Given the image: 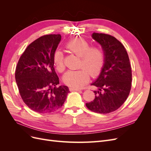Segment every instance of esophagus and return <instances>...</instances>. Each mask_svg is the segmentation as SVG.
<instances>
[{"label": "esophagus", "instance_id": "34e87169", "mask_svg": "<svg viewBox=\"0 0 151 151\" xmlns=\"http://www.w3.org/2000/svg\"><path fill=\"white\" fill-rule=\"evenodd\" d=\"M70 91H81L80 89H78V88H70Z\"/></svg>", "mask_w": 151, "mask_h": 151}]
</instances>
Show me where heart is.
<instances>
[{
  "label": "heart",
  "mask_w": 151,
  "mask_h": 151,
  "mask_svg": "<svg viewBox=\"0 0 151 151\" xmlns=\"http://www.w3.org/2000/svg\"><path fill=\"white\" fill-rule=\"evenodd\" d=\"M90 43L82 38L73 39L68 42L66 48L76 55L80 57L78 70H68L63 76V81L72 88H80L89 80V74L96 76L101 72L104 63V53L99 46L90 47ZM56 69L60 72L65 70L63 54L60 50H56L53 55Z\"/></svg>",
  "instance_id": "heart-1"
}]
</instances>
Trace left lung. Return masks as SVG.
<instances>
[{
    "label": "left lung",
    "instance_id": "obj_1",
    "mask_svg": "<svg viewBox=\"0 0 151 151\" xmlns=\"http://www.w3.org/2000/svg\"><path fill=\"white\" fill-rule=\"evenodd\" d=\"M93 38L101 45L104 63L98 79L91 85L95 98L86 104L95 113L106 114L119 108L129 96L132 86V69L124 46L114 36L93 33Z\"/></svg>",
    "mask_w": 151,
    "mask_h": 151
}]
</instances>
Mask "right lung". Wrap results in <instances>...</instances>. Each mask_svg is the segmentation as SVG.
<instances>
[{
  "label": "right lung",
  "instance_id": "add662e5",
  "mask_svg": "<svg viewBox=\"0 0 151 151\" xmlns=\"http://www.w3.org/2000/svg\"><path fill=\"white\" fill-rule=\"evenodd\" d=\"M61 40L60 35L41 36L29 44L16 68L15 78L22 101L32 110L52 113L60 108L70 92L66 86L57 87L53 55Z\"/></svg>",
  "mask_w": 151,
  "mask_h": 151
}]
</instances>
